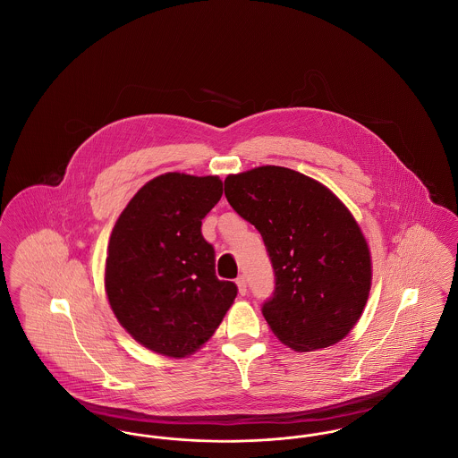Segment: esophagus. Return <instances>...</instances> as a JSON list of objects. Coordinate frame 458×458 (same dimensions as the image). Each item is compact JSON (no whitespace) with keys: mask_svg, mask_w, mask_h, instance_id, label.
I'll list each match as a JSON object with an SVG mask.
<instances>
[{"mask_svg":"<svg viewBox=\"0 0 458 458\" xmlns=\"http://www.w3.org/2000/svg\"><path fill=\"white\" fill-rule=\"evenodd\" d=\"M237 286H239L240 295H245V293H247V280H245V276H239V278H237Z\"/></svg>","mask_w":458,"mask_h":458,"instance_id":"esophagus-1","label":"esophagus"}]
</instances>
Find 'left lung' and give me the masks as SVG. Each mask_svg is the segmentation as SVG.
<instances>
[{
  "mask_svg": "<svg viewBox=\"0 0 458 458\" xmlns=\"http://www.w3.org/2000/svg\"><path fill=\"white\" fill-rule=\"evenodd\" d=\"M225 196L261 233L275 271L262 316L297 352L345 338L369 297L370 252L345 204L323 183L284 166L228 174Z\"/></svg>",
  "mask_w": 458,
  "mask_h": 458,
  "instance_id": "left-lung-1",
  "label": "left lung"
}]
</instances>
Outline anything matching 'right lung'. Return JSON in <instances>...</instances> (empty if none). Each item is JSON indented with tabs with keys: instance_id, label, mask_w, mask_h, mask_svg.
Listing matches in <instances>:
<instances>
[{
	"instance_id": "obj_1",
	"label": "right lung",
	"mask_w": 458,
	"mask_h": 458,
	"mask_svg": "<svg viewBox=\"0 0 458 458\" xmlns=\"http://www.w3.org/2000/svg\"><path fill=\"white\" fill-rule=\"evenodd\" d=\"M221 194L218 176L159 174L114 223L105 271L109 305L133 340L156 353H194L237 297V284L218 280L215 249L200 232Z\"/></svg>"
}]
</instances>
